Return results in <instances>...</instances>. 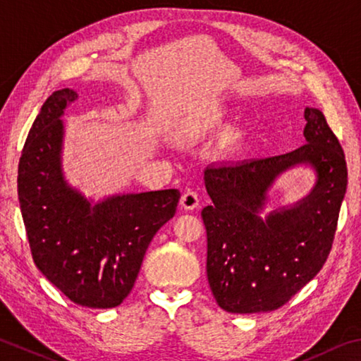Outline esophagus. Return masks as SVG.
Returning a JSON list of instances; mask_svg holds the SVG:
<instances>
[{"label":"esophagus","instance_id":"34e87169","mask_svg":"<svg viewBox=\"0 0 361 361\" xmlns=\"http://www.w3.org/2000/svg\"><path fill=\"white\" fill-rule=\"evenodd\" d=\"M180 205L183 209H186V212H192L199 207V195L192 189H188L185 191V194L181 195V200H180Z\"/></svg>","mask_w":361,"mask_h":361}]
</instances>
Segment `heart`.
<instances>
[{
	"label": "heart",
	"mask_w": 361,
	"mask_h": 361,
	"mask_svg": "<svg viewBox=\"0 0 361 361\" xmlns=\"http://www.w3.org/2000/svg\"><path fill=\"white\" fill-rule=\"evenodd\" d=\"M227 110L221 106H208L195 109L194 112L188 114L181 121L176 124L175 134L181 140H197L200 137L212 133L213 129L221 126L226 120Z\"/></svg>",
	"instance_id": "b5f03b06"
}]
</instances>
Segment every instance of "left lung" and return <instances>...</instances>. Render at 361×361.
I'll return each mask as SVG.
<instances>
[{
  "mask_svg": "<svg viewBox=\"0 0 361 361\" xmlns=\"http://www.w3.org/2000/svg\"><path fill=\"white\" fill-rule=\"evenodd\" d=\"M306 143L295 152L203 172L212 205L207 228V276L213 297L233 314L270 312L316 276L329 257L347 189L344 152L319 109H305ZM295 166L317 175L303 200L262 216L267 191Z\"/></svg>",
  "mask_w": 361,
  "mask_h": 361,
  "instance_id": "obj_1",
  "label": "left lung"
}]
</instances>
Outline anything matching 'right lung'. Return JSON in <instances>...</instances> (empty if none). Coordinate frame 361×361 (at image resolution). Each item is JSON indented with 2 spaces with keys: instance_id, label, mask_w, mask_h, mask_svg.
<instances>
[{
  "instance_id": "1",
  "label": "right lung",
  "mask_w": 361,
  "mask_h": 361,
  "mask_svg": "<svg viewBox=\"0 0 361 361\" xmlns=\"http://www.w3.org/2000/svg\"><path fill=\"white\" fill-rule=\"evenodd\" d=\"M77 91H55L41 107L18 162V202L36 267L74 303L121 305L156 232L173 218L178 189L88 199L63 172L61 116Z\"/></svg>"
}]
</instances>
